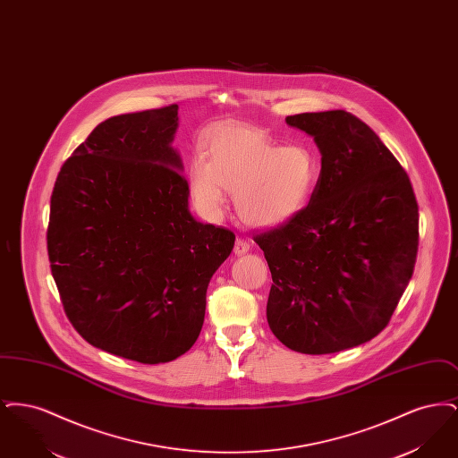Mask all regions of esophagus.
Masks as SVG:
<instances>
[{
	"label": "esophagus",
	"instance_id": "1",
	"mask_svg": "<svg viewBox=\"0 0 458 458\" xmlns=\"http://www.w3.org/2000/svg\"><path fill=\"white\" fill-rule=\"evenodd\" d=\"M249 249H250L249 242H247V240L242 239V237H237V240H235V247H233V252H235V256H242V254L249 252Z\"/></svg>",
	"mask_w": 458,
	"mask_h": 458
}]
</instances>
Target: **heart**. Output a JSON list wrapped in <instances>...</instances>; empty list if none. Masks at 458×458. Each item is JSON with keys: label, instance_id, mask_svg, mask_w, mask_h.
<instances>
[{"label": "heart", "instance_id": "1", "mask_svg": "<svg viewBox=\"0 0 458 458\" xmlns=\"http://www.w3.org/2000/svg\"><path fill=\"white\" fill-rule=\"evenodd\" d=\"M321 176L318 156L304 144L282 146L261 131L225 129L208 148V161L189 166V187L197 206L218 216L225 191L233 192L240 219L256 228L280 226L301 215Z\"/></svg>", "mask_w": 458, "mask_h": 458}]
</instances>
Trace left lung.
Wrapping results in <instances>:
<instances>
[{
  "mask_svg": "<svg viewBox=\"0 0 458 458\" xmlns=\"http://www.w3.org/2000/svg\"><path fill=\"white\" fill-rule=\"evenodd\" d=\"M286 123L314 137L321 176L301 215L252 237L273 278L267 325L290 350L335 353L390 323L414 273L419 208L407 172L349 111Z\"/></svg>",
  "mask_w": 458,
  "mask_h": 458,
  "instance_id": "8db88e82",
  "label": "left lung"
}]
</instances>
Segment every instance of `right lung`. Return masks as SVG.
<instances>
[{"instance_id": "obj_1", "label": "right lung", "mask_w": 458, "mask_h": 458, "mask_svg": "<svg viewBox=\"0 0 458 458\" xmlns=\"http://www.w3.org/2000/svg\"><path fill=\"white\" fill-rule=\"evenodd\" d=\"M176 127V105L111 116L51 196L47 256L66 318L92 347L140 364L196 344L208 284L235 243L191 215Z\"/></svg>"}]
</instances>
